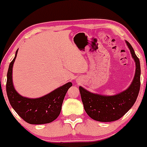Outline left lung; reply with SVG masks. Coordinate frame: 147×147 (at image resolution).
Returning a JSON list of instances; mask_svg holds the SVG:
<instances>
[{"mask_svg":"<svg viewBox=\"0 0 147 147\" xmlns=\"http://www.w3.org/2000/svg\"><path fill=\"white\" fill-rule=\"evenodd\" d=\"M135 62L134 77L129 87L114 95H102L80 86L79 90L84 110L90 118L98 121L109 122L122 117L135 103L140 89V62L129 42L125 41Z\"/></svg>","mask_w":147,"mask_h":147,"instance_id":"left-lung-1","label":"left lung"}]
</instances>
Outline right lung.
Here are the masks:
<instances>
[{"label": "right lung", "mask_w": 147, "mask_h": 147, "mask_svg": "<svg viewBox=\"0 0 147 147\" xmlns=\"http://www.w3.org/2000/svg\"><path fill=\"white\" fill-rule=\"evenodd\" d=\"M18 50L14 59L10 63L7 74L6 92L10 105L16 113L29 124H43L52 122L60 115L63 100L68 89L72 87V82L66 83L38 98H28L20 95L16 90L13 82V67Z\"/></svg>", "instance_id": "right-lung-1"}]
</instances>
